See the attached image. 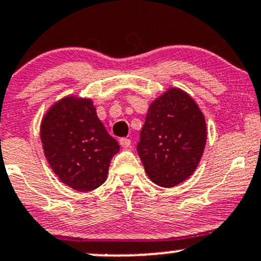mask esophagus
<instances>
[{"label":"esophagus","mask_w":261,"mask_h":261,"mask_svg":"<svg viewBox=\"0 0 261 261\" xmlns=\"http://www.w3.org/2000/svg\"><path fill=\"white\" fill-rule=\"evenodd\" d=\"M120 145L123 147V149H128V147L131 146V140L130 139H126V138H122L120 139Z\"/></svg>","instance_id":"1"}]
</instances>
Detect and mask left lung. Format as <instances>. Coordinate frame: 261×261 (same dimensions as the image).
Listing matches in <instances>:
<instances>
[{
    "instance_id": "8db88e82",
    "label": "left lung",
    "mask_w": 261,
    "mask_h": 261,
    "mask_svg": "<svg viewBox=\"0 0 261 261\" xmlns=\"http://www.w3.org/2000/svg\"><path fill=\"white\" fill-rule=\"evenodd\" d=\"M206 122L188 92L170 87L147 110L138 153L149 179L172 188L194 174L206 144Z\"/></svg>"
}]
</instances>
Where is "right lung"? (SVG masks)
<instances>
[{
	"mask_svg": "<svg viewBox=\"0 0 261 261\" xmlns=\"http://www.w3.org/2000/svg\"><path fill=\"white\" fill-rule=\"evenodd\" d=\"M43 153L60 181L86 193L106 181L110 161L120 146L106 131L91 98L68 95L43 115Z\"/></svg>",
	"mask_w": 261,
	"mask_h": 261,
	"instance_id": "1",
	"label": "right lung"
}]
</instances>
